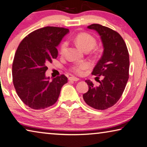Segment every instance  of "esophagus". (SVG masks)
<instances>
[{"instance_id":"34e87169","label":"esophagus","mask_w":147,"mask_h":147,"mask_svg":"<svg viewBox=\"0 0 147 147\" xmlns=\"http://www.w3.org/2000/svg\"><path fill=\"white\" fill-rule=\"evenodd\" d=\"M68 79L70 81H78L79 80L78 78H75V77H70V78H68Z\"/></svg>"}]
</instances>
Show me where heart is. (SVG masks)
<instances>
[{
	"mask_svg": "<svg viewBox=\"0 0 147 147\" xmlns=\"http://www.w3.org/2000/svg\"><path fill=\"white\" fill-rule=\"evenodd\" d=\"M75 42L76 45L83 51H90L95 47L96 45V40L92 36L86 33H80L78 34L75 38ZM68 44L64 42L62 44L61 46L60 52L61 54L63 55L66 51ZM88 64L86 62H83L76 65H74L71 68V71L77 74H81L83 70L88 68Z\"/></svg>",
	"mask_w": 147,
	"mask_h": 147,
	"instance_id": "heart-1",
	"label": "heart"
}]
</instances>
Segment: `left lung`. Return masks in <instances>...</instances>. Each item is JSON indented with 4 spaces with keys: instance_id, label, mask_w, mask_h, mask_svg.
Returning <instances> with one entry per match:
<instances>
[{
    "instance_id": "8db88e82",
    "label": "left lung",
    "mask_w": 147,
    "mask_h": 147,
    "mask_svg": "<svg viewBox=\"0 0 147 147\" xmlns=\"http://www.w3.org/2000/svg\"><path fill=\"white\" fill-rule=\"evenodd\" d=\"M100 35L103 51L93 69L96 79L102 77L99 86L90 80L85 82L88 92L83 95L87 105L98 110L107 109L116 103L123 93L129 78V53L123 38L116 31L99 24L87 26Z\"/></svg>"
}]
</instances>
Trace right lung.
Instances as JSON below:
<instances>
[{"label":"right lung","mask_w":147,"mask_h":147,"mask_svg":"<svg viewBox=\"0 0 147 147\" xmlns=\"http://www.w3.org/2000/svg\"><path fill=\"white\" fill-rule=\"evenodd\" d=\"M69 32L55 26L36 30L26 36L17 49L12 64L14 87L19 98L33 109H43L55 104L62 86L68 82L64 75L50 80L46 66L57 59V47Z\"/></svg>","instance_id":"right-lung-1"}]
</instances>
